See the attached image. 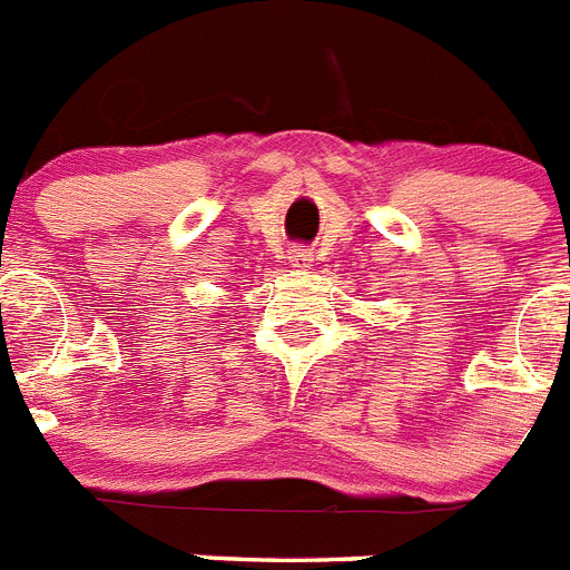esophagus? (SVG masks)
<instances>
[{
	"mask_svg": "<svg viewBox=\"0 0 570 570\" xmlns=\"http://www.w3.org/2000/svg\"><path fill=\"white\" fill-rule=\"evenodd\" d=\"M288 259L294 268H311V262H314V250L305 248V245H296V248L291 250Z\"/></svg>",
	"mask_w": 570,
	"mask_h": 570,
	"instance_id": "1",
	"label": "esophagus"
}]
</instances>
